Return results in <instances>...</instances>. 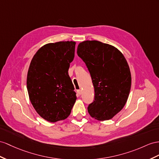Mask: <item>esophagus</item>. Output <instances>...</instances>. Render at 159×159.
Returning <instances> with one entry per match:
<instances>
[{
	"label": "esophagus",
	"mask_w": 159,
	"mask_h": 159,
	"mask_svg": "<svg viewBox=\"0 0 159 159\" xmlns=\"http://www.w3.org/2000/svg\"><path fill=\"white\" fill-rule=\"evenodd\" d=\"M77 93H78L79 95H81L82 94V90H81V89H79V90H77Z\"/></svg>",
	"instance_id": "34e87169"
}]
</instances>
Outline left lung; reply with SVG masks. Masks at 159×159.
Wrapping results in <instances>:
<instances>
[{
  "label": "left lung",
  "instance_id": "left-lung-1",
  "mask_svg": "<svg viewBox=\"0 0 159 159\" xmlns=\"http://www.w3.org/2000/svg\"><path fill=\"white\" fill-rule=\"evenodd\" d=\"M77 54L86 64L95 89L89 113L98 120L112 118L123 109L131 88L127 61L115 47L95 40L80 43Z\"/></svg>",
  "mask_w": 159,
  "mask_h": 159
}]
</instances>
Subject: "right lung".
Masks as SVG:
<instances>
[{
  "mask_svg": "<svg viewBox=\"0 0 159 159\" xmlns=\"http://www.w3.org/2000/svg\"><path fill=\"white\" fill-rule=\"evenodd\" d=\"M75 44L68 41L46 44L31 60L27 78L28 94L35 111L48 121L67 118L76 99L68 72Z\"/></svg>",
  "mask_w": 159,
  "mask_h": 159,
  "instance_id": "obj_1",
  "label": "right lung"
}]
</instances>
